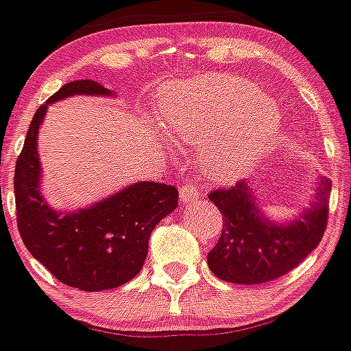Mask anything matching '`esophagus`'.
Instances as JSON below:
<instances>
[{
    "instance_id": "esophagus-1",
    "label": "esophagus",
    "mask_w": 351,
    "mask_h": 351,
    "mask_svg": "<svg viewBox=\"0 0 351 351\" xmlns=\"http://www.w3.org/2000/svg\"><path fill=\"white\" fill-rule=\"evenodd\" d=\"M179 195H181L182 203H189V202H193V199L198 198L199 193L193 184H186V186H182L181 191H179Z\"/></svg>"
}]
</instances>
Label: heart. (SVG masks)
<instances>
[{
	"instance_id": "heart-1",
	"label": "heart",
	"mask_w": 351,
	"mask_h": 351,
	"mask_svg": "<svg viewBox=\"0 0 351 351\" xmlns=\"http://www.w3.org/2000/svg\"><path fill=\"white\" fill-rule=\"evenodd\" d=\"M160 112L163 131L173 141L199 146L202 167L219 182L248 173L276 143L282 120L276 99L222 73L172 84Z\"/></svg>"
}]
</instances>
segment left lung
Segmentation results:
<instances>
[{"label": "left lung", "instance_id": "left-lung-1", "mask_svg": "<svg viewBox=\"0 0 351 351\" xmlns=\"http://www.w3.org/2000/svg\"><path fill=\"white\" fill-rule=\"evenodd\" d=\"M250 189L241 182L208 195L223 220L219 241L208 252V267L217 278L234 285H263L288 274L317 248L328 228V178L319 181L310 208L286 226L263 219Z\"/></svg>", "mask_w": 351, "mask_h": 351}]
</instances>
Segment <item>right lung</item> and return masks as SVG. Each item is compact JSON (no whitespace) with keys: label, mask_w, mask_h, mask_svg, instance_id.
Wrapping results in <instances>:
<instances>
[{"label":"right lung","mask_w":351,"mask_h":351,"mask_svg":"<svg viewBox=\"0 0 351 351\" xmlns=\"http://www.w3.org/2000/svg\"><path fill=\"white\" fill-rule=\"evenodd\" d=\"M72 95H112L95 81L62 86L38 108L16 158V226L25 248L63 285L103 291L138 276L156 223L178 206L176 186L143 181L73 213L55 212L39 193L38 131L48 105Z\"/></svg>","instance_id":"right-lung-1"}]
</instances>
